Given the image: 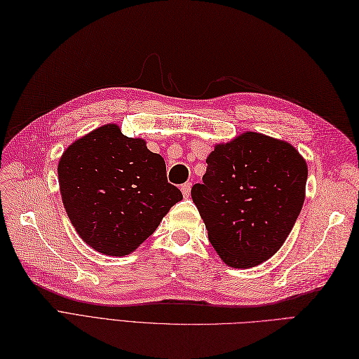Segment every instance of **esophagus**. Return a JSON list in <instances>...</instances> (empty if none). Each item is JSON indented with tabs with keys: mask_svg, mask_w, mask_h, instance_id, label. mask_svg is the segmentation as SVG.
<instances>
[{
	"mask_svg": "<svg viewBox=\"0 0 359 359\" xmlns=\"http://www.w3.org/2000/svg\"><path fill=\"white\" fill-rule=\"evenodd\" d=\"M181 191H182V196L184 198H189L190 196V191H191V182L190 181L184 182L182 186H181Z\"/></svg>",
	"mask_w": 359,
	"mask_h": 359,
	"instance_id": "1",
	"label": "esophagus"
}]
</instances>
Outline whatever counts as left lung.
Wrapping results in <instances>:
<instances>
[{"mask_svg": "<svg viewBox=\"0 0 359 359\" xmlns=\"http://www.w3.org/2000/svg\"><path fill=\"white\" fill-rule=\"evenodd\" d=\"M306 178L305 160L287 142L245 133L217 144L191 199L224 263L248 269L276 254L302 210Z\"/></svg>", "mask_w": 359, "mask_h": 359, "instance_id": "1", "label": "left lung"}]
</instances>
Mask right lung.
I'll list each match as a JSON object with an SVG mask.
<instances>
[{
  "mask_svg": "<svg viewBox=\"0 0 359 359\" xmlns=\"http://www.w3.org/2000/svg\"><path fill=\"white\" fill-rule=\"evenodd\" d=\"M57 172L74 228L105 255L131 254L182 199L180 189L168 182L163 157L113 123L72 143Z\"/></svg>",
  "mask_w": 359,
  "mask_h": 359,
  "instance_id": "1",
  "label": "right lung"
}]
</instances>
